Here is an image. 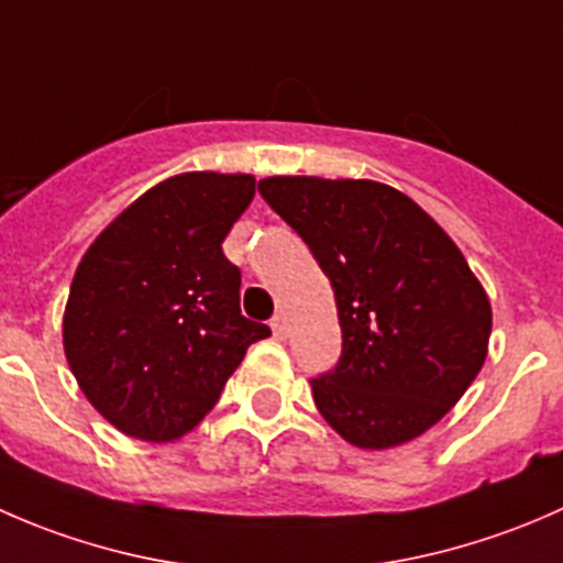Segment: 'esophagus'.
<instances>
[{"instance_id": "esophagus-1", "label": "esophagus", "mask_w": 563, "mask_h": 563, "mask_svg": "<svg viewBox=\"0 0 563 563\" xmlns=\"http://www.w3.org/2000/svg\"><path fill=\"white\" fill-rule=\"evenodd\" d=\"M272 332H275L277 340L288 338V318H286V313H277L275 318H272Z\"/></svg>"}]
</instances>
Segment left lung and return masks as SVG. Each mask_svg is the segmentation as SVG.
<instances>
[{
	"label": "left lung",
	"instance_id": "obj_1",
	"mask_svg": "<svg viewBox=\"0 0 563 563\" xmlns=\"http://www.w3.org/2000/svg\"><path fill=\"white\" fill-rule=\"evenodd\" d=\"M258 192L332 283L343 351L310 378L321 417L362 450L433 428L482 371L493 327L455 242L411 198L371 179L269 176Z\"/></svg>",
	"mask_w": 563,
	"mask_h": 563
}]
</instances>
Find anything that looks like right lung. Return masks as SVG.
<instances>
[{
  "instance_id": "right-lung-1",
  "label": "right lung",
  "mask_w": 563,
  "mask_h": 563,
  "mask_svg": "<svg viewBox=\"0 0 563 563\" xmlns=\"http://www.w3.org/2000/svg\"><path fill=\"white\" fill-rule=\"evenodd\" d=\"M255 196L247 174H179L146 190L92 242L65 310L78 387L122 433L174 441L220 400L269 327L240 310L223 240Z\"/></svg>"
}]
</instances>
